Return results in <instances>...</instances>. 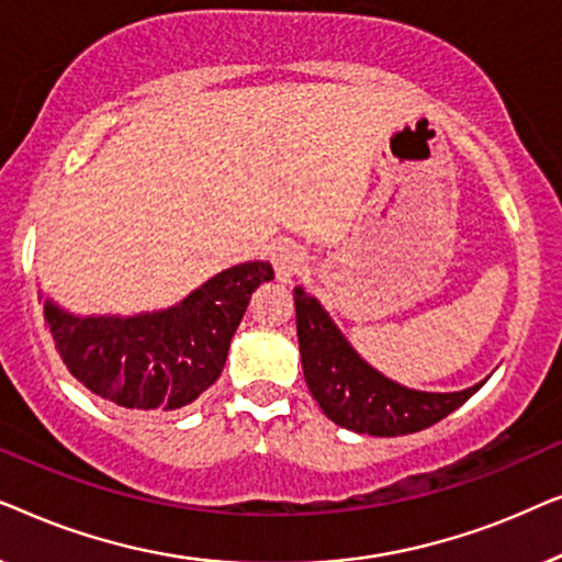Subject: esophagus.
<instances>
[{
	"label": "esophagus",
	"mask_w": 562,
	"mask_h": 562,
	"mask_svg": "<svg viewBox=\"0 0 562 562\" xmlns=\"http://www.w3.org/2000/svg\"><path fill=\"white\" fill-rule=\"evenodd\" d=\"M304 250L296 243L279 240L271 245V263L276 268L279 281H291L304 268Z\"/></svg>",
	"instance_id": "1"
}]
</instances>
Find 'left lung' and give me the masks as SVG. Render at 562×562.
<instances>
[{
	"label": "left lung",
	"mask_w": 562,
	"mask_h": 562,
	"mask_svg": "<svg viewBox=\"0 0 562 562\" xmlns=\"http://www.w3.org/2000/svg\"><path fill=\"white\" fill-rule=\"evenodd\" d=\"M294 304L306 386L322 412L345 429L375 437L419 432L463 406L483 386L481 381L479 386L456 394L398 386L350 348L317 299L302 286L294 289Z\"/></svg>",
	"instance_id": "8db88e82"
}]
</instances>
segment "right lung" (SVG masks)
Masks as SVG:
<instances>
[{
	"label": "right lung",
	"mask_w": 562,
	"mask_h": 562,
	"mask_svg": "<svg viewBox=\"0 0 562 562\" xmlns=\"http://www.w3.org/2000/svg\"><path fill=\"white\" fill-rule=\"evenodd\" d=\"M271 279V263H240L171 310L137 317H74L45 302V327L91 394L125 409L173 412L220 379L250 294Z\"/></svg>",
	"instance_id": "add662e5"
}]
</instances>
